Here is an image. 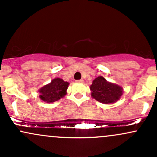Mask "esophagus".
I'll list each match as a JSON object with an SVG mask.
<instances>
[{"instance_id": "34e87169", "label": "esophagus", "mask_w": 157, "mask_h": 157, "mask_svg": "<svg viewBox=\"0 0 157 157\" xmlns=\"http://www.w3.org/2000/svg\"><path fill=\"white\" fill-rule=\"evenodd\" d=\"M76 82H78V83H82V82H83V80H82V79H81V80H77Z\"/></svg>"}]
</instances>
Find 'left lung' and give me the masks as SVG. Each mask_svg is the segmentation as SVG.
Listing matches in <instances>:
<instances>
[{
  "label": "left lung",
  "mask_w": 157,
  "mask_h": 157,
  "mask_svg": "<svg viewBox=\"0 0 157 157\" xmlns=\"http://www.w3.org/2000/svg\"><path fill=\"white\" fill-rule=\"evenodd\" d=\"M90 90L91 97L103 104L115 103L123 94V89L121 86L109 82L102 76L97 77L93 80Z\"/></svg>",
  "instance_id": "left-lung-1"
}]
</instances>
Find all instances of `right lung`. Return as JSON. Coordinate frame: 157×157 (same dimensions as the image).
I'll use <instances>...</instances> for the list:
<instances>
[{
  "label": "right lung",
  "mask_w": 157,
  "mask_h": 157,
  "mask_svg": "<svg viewBox=\"0 0 157 157\" xmlns=\"http://www.w3.org/2000/svg\"><path fill=\"white\" fill-rule=\"evenodd\" d=\"M69 82H65L63 79L59 77L53 79L51 82L43 86L38 90L40 99L46 103H52L57 101L64 97L67 94L66 91Z\"/></svg>",
  "instance_id": "obj_1"
}]
</instances>
